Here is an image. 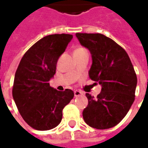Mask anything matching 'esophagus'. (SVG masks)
<instances>
[{"mask_svg": "<svg viewBox=\"0 0 148 148\" xmlns=\"http://www.w3.org/2000/svg\"><path fill=\"white\" fill-rule=\"evenodd\" d=\"M83 94V92H82L80 90H75L74 91V96L75 97H78L80 95H82Z\"/></svg>", "mask_w": 148, "mask_h": 148, "instance_id": "1", "label": "esophagus"}]
</instances>
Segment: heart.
Here are the masks:
<instances>
[{"instance_id":"obj_1","label":"heart","mask_w":148,"mask_h":148,"mask_svg":"<svg viewBox=\"0 0 148 148\" xmlns=\"http://www.w3.org/2000/svg\"><path fill=\"white\" fill-rule=\"evenodd\" d=\"M83 50H85V48H83V47H77V49H75V51H74V53H77V52L82 51H83Z\"/></svg>"}]
</instances>
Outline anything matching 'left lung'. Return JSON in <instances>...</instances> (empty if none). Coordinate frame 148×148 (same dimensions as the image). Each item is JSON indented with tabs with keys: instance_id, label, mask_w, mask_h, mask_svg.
Listing matches in <instances>:
<instances>
[{
	"instance_id": "1",
	"label": "left lung",
	"mask_w": 148,
	"mask_h": 148,
	"mask_svg": "<svg viewBox=\"0 0 148 148\" xmlns=\"http://www.w3.org/2000/svg\"><path fill=\"white\" fill-rule=\"evenodd\" d=\"M76 36L92 55L90 77L102 86L97 97L86 94L84 121L97 129L114 127L135 101L137 77L130 58L123 47L102 34L76 33Z\"/></svg>"
}]
</instances>
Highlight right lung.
Wrapping results in <instances>:
<instances>
[{
	"label": "right lung",
	"instance_id": "add662e5",
	"mask_svg": "<svg viewBox=\"0 0 148 148\" xmlns=\"http://www.w3.org/2000/svg\"><path fill=\"white\" fill-rule=\"evenodd\" d=\"M72 38L70 34H54L39 39L24 54L16 71L13 99L24 121L36 130L57 127L62 109L74 96L71 90L58 91L49 84Z\"/></svg>",
	"mask_w": 148,
	"mask_h": 148
}]
</instances>
